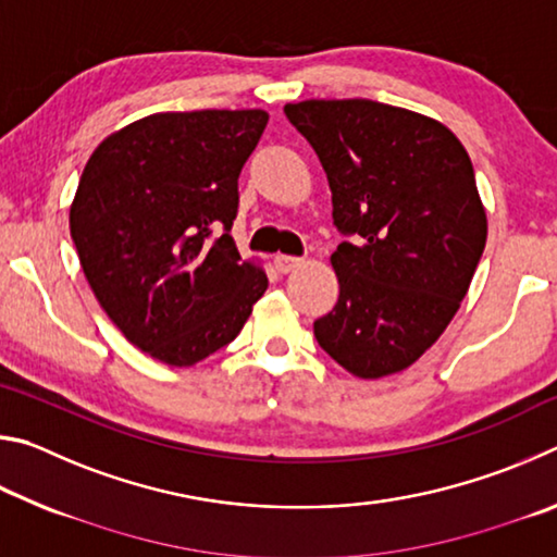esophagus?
Here are the masks:
<instances>
[{
    "instance_id": "obj_1",
    "label": "esophagus",
    "mask_w": 557,
    "mask_h": 557,
    "mask_svg": "<svg viewBox=\"0 0 557 557\" xmlns=\"http://www.w3.org/2000/svg\"><path fill=\"white\" fill-rule=\"evenodd\" d=\"M299 265H301V258L275 256V268H277V272H282V275H285V272H292V270L299 268Z\"/></svg>"
}]
</instances>
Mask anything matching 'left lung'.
<instances>
[{"label":"left lung","mask_w":557,"mask_h":557,"mask_svg":"<svg viewBox=\"0 0 557 557\" xmlns=\"http://www.w3.org/2000/svg\"><path fill=\"white\" fill-rule=\"evenodd\" d=\"M285 115L322 162L346 235L317 342L358 379L408 369L457 314L486 245L467 149L440 122L375 100H305Z\"/></svg>","instance_id":"left-lung-1"}]
</instances>
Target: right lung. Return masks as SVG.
Listing matches in <instances>:
<instances>
[{"label": "right lung", "instance_id": "add662e5", "mask_svg": "<svg viewBox=\"0 0 557 557\" xmlns=\"http://www.w3.org/2000/svg\"><path fill=\"white\" fill-rule=\"evenodd\" d=\"M268 112H159L110 135L83 169L71 238L129 344L194 366L240 334L268 277L231 235L238 176Z\"/></svg>", "mask_w": 557, "mask_h": 557}]
</instances>
